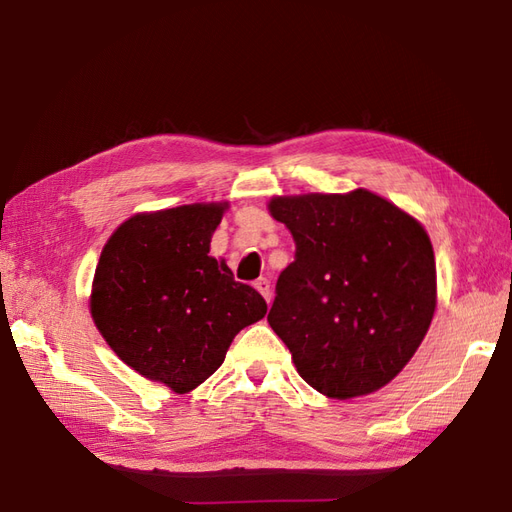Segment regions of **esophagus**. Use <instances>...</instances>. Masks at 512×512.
I'll use <instances>...</instances> for the list:
<instances>
[{
  "mask_svg": "<svg viewBox=\"0 0 512 512\" xmlns=\"http://www.w3.org/2000/svg\"><path fill=\"white\" fill-rule=\"evenodd\" d=\"M255 290H257L259 295H262L266 301H270V281H268L266 277L255 281Z\"/></svg>",
  "mask_w": 512,
  "mask_h": 512,
  "instance_id": "1",
  "label": "esophagus"
}]
</instances>
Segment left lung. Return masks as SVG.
I'll return each instance as SVG.
<instances>
[{"instance_id": "left-lung-1", "label": "left lung", "mask_w": 512, "mask_h": 512, "mask_svg": "<svg viewBox=\"0 0 512 512\" xmlns=\"http://www.w3.org/2000/svg\"><path fill=\"white\" fill-rule=\"evenodd\" d=\"M268 211L297 244L277 279L270 328L319 394H374L411 361L436 312L427 231L367 189L275 195Z\"/></svg>"}]
</instances>
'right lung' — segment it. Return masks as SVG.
I'll use <instances>...</instances> for the list:
<instances>
[{
	"label": "right lung",
	"mask_w": 512,
	"mask_h": 512,
	"mask_svg": "<svg viewBox=\"0 0 512 512\" xmlns=\"http://www.w3.org/2000/svg\"><path fill=\"white\" fill-rule=\"evenodd\" d=\"M228 202L136 213L103 246L90 314L114 354L173 394L202 385L266 301L209 255Z\"/></svg>",
	"instance_id": "right-lung-1"
}]
</instances>
